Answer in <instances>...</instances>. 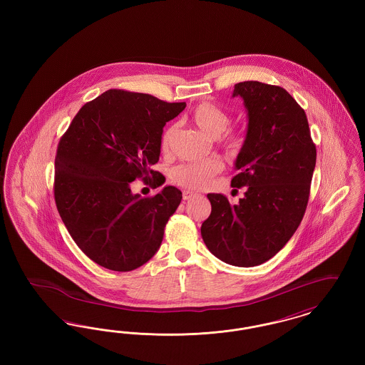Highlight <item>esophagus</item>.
I'll return each instance as SVG.
<instances>
[{"label":"esophagus","instance_id":"esophagus-1","mask_svg":"<svg viewBox=\"0 0 365 365\" xmlns=\"http://www.w3.org/2000/svg\"><path fill=\"white\" fill-rule=\"evenodd\" d=\"M195 195H198V194H197V192H194V191H183V200H185V201H189V200H191V198H192V197H195Z\"/></svg>","mask_w":365,"mask_h":365}]
</instances>
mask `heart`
Here are the masks:
<instances>
[{
    "instance_id": "obj_1",
    "label": "heart",
    "mask_w": 365,
    "mask_h": 365,
    "mask_svg": "<svg viewBox=\"0 0 365 365\" xmlns=\"http://www.w3.org/2000/svg\"><path fill=\"white\" fill-rule=\"evenodd\" d=\"M194 124L210 138L220 137L230 125L231 118L226 110L213 103H201L191 113ZM175 127H168L161 135V149L167 150L174 137ZM227 148L237 150L242 146L243 135L240 133H228L225 137ZM223 170V161L217 157H210L197 163H186L175 167L171 180L183 187L202 189L207 187L212 178Z\"/></svg>"
}]
</instances>
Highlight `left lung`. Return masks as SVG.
<instances>
[{
	"label": "left lung",
	"mask_w": 365,
	"mask_h": 365,
	"mask_svg": "<svg viewBox=\"0 0 365 365\" xmlns=\"http://www.w3.org/2000/svg\"><path fill=\"white\" fill-rule=\"evenodd\" d=\"M247 110V131L231 186L245 197L231 205L210 192L201 226L209 252L227 264L255 267L274 257L299 226L309 200L316 146L304 109L280 86L257 81L234 86Z\"/></svg>",
	"instance_id": "8db88e82"
}]
</instances>
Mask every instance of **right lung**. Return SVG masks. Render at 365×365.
Wrapping results in <instances>:
<instances>
[{
	"mask_svg": "<svg viewBox=\"0 0 365 365\" xmlns=\"http://www.w3.org/2000/svg\"><path fill=\"white\" fill-rule=\"evenodd\" d=\"M186 103L112 88L83 105L61 137L54 160V201L72 240L88 259L119 272L156 255L182 191L133 194L142 178L156 189L165 178L150 170L160 157L163 127Z\"/></svg>",
	"mask_w": 365,
	"mask_h": 365,
	"instance_id": "right-lung-1",
	"label": "right lung"
}]
</instances>
